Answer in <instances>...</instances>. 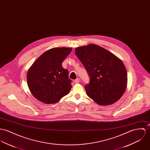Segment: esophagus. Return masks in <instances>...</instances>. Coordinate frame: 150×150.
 Wrapping results in <instances>:
<instances>
[{"label": "esophagus", "mask_w": 150, "mask_h": 150, "mask_svg": "<svg viewBox=\"0 0 150 150\" xmlns=\"http://www.w3.org/2000/svg\"><path fill=\"white\" fill-rule=\"evenodd\" d=\"M80 79H79V78H77V79H76L75 80H74V82L76 83H79L80 82Z\"/></svg>", "instance_id": "obj_1"}]
</instances>
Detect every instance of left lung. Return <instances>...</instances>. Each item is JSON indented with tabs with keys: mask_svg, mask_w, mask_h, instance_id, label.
<instances>
[{
	"mask_svg": "<svg viewBox=\"0 0 150 150\" xmlns=\"http://www.w3.org/2000/svg\"><path fill=\"white\" fill-rule=\"evenodd\" d=\"M75 53L91 78L85 87L88 97L100 105H109L118 101L125 91L128 81L122 61L95 44L77 47Z\"/></svg>",
	"mask_w": 150,
	"mask_h": 150,
	"instance_id": "1",
	"label": "left lung"
}]
</instances>
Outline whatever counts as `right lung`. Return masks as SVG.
<instances>
[{"label": "right lung", "instance_id": "right-lung-1", "mask_svg": "<svg viewBox=\"0 0 150 150\" xmlns=\"http://www.w3.org/2000/svg\"><path fill=\"white\" fill-rule=\"evenodd\" d=\"M71 47H54L40 55L28 69L27 85L36 99L45 104H55L68 95L72 86L68 70L62 63Z\"/></svg>", "mask_w": 150, "mask_h": 150}]
</instances>
